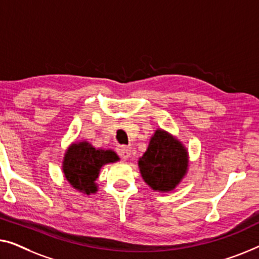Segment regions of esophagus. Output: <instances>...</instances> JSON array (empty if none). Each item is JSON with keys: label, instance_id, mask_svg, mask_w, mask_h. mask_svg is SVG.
I'll list each match as a JSON object with an SVG mask.
<instances>
[{"label": "esophagus", "instance_id": "obj_1", "mask_svg": "<svg viewBox=\"0 0 259 259\" xmlns=\"http://www.w3.org/2000/svg\"><path fill=\"white\" fill-rule=\"evenodd\" d=\"M117 152L123 159H128L131 154V148L126 147V145H119L117 148Z\"/></svg>", "mask_w": 259, "mask_h": 259}]
</instances>
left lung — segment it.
Instances as JSON below:
<instances>
[{"mask_svg": "<svg viewBox=\"0 0 259 259\" xmlns=\"http://www.w3.org/2000/svg\"><path fill=\"white\" fill-rule=\"evenodd\" d=\"M138 169L152 190L174 191L188 174V149L177 137L159 128L155 130L147 151L138 159Z\"/></svg>", "mask_w": 259, "mask_h": 259, "instance_id": "left-lung-1", "label": "left lung"}]
</instances>
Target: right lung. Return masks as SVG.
<instances>
[{
	"label": "right lung",
	"instance_id": "obj_1",
	"mask_svg": "<svg viewBox=\"0 0 259 259\" xmlns=\"http://www.w3.org/2000/svg\"><path fill=\"white\" fill-rule=\"evenodd\" d=\"M119 161L111 149H96L87 141L74 142L64 152L62 171L65 180L75 190L82 194H96L102 166Z\"/></svg>",
	"mask_w": 259,
	"mask_h": 259
}]
</instances>
